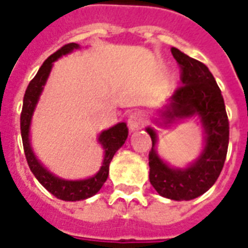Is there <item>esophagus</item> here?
Here are the masks:
<instances>
[{"mask_svg": "<svg viewBox=\"0 0 248 248\" xmlns=\"http://www.w3.org/2000/svg\"><path fill=\"white\" fill-rule=\"evenodd\" d=\"M142 125H143V118L140 112H132V114L128 116V126L132 132H136V130L141 129Z\"/></svg>", "mask_w": 248, "mask_h": 248, "instance_id": "esophagus-1", "label": "esophagus"}]
</instances>
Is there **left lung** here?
Wrapping results in <instances>:
<instances>
[{"label": "left lung", "instance_id": "left-lung-1", "mask_svg": "<svg viewBox=\"0 0 248 248\" xmlns=\"http://www.w3.org/2000/svg\"><path fill=\"white\" fill-rule=\"evenodd\" d=\"M170 51L181 67L182 85L158 111L155 123L167 128L197 116L202 124L204 141L199 156L185 168H177L159 156L156 130L147 126L146 132L153 141L149 153V178L159 195L172 201H191L211 189L221 173L229 145V122L221 90L206 64L176 47Z\"/></svg>", "mask_w": 248, "mask_h": 248}]
</instances>
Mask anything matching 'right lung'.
<instances>
[{"label":"right lung","mask_w":248,"mask_h":248,"mask_svg":"<svg viewBox=\"0 0 248 248\" xmlns=\"http://www.w3.org/2000/svg\"><path fill=\"white\" fill-rule=\"evenodd\" d=\"M76 49H80V45L71 42L61 47L58 51H55L54 54L46 59L44 64L40 67L37 75L30 82V85L27 86L24 99H23L22 115H20L23 147H24V154H26V159L32 173L49 193L66 202L84 201L95 195L101 190L108 177V168H110V163L114 158L115 153L125 143L126 137H128V126L125 123H118L116 125L111 126L108 129L102 130L98 136V142L105 150L102 166L94 176L84 178V180H66V178L58 177L57 174L51 173L46 167L42 166V163L34 155L32 145H31V123H32V116L37 106L40 95L44 90V86L47 81V78L50 75L55 61H58L63 55L70 54Z\"/></svg>","instance_id":"right-lung-1"}]
</instances>
